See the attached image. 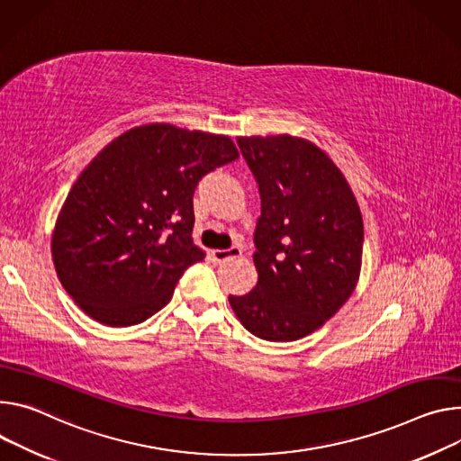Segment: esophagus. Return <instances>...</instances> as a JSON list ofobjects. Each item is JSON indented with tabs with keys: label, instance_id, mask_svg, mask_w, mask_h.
Instances as JSON below:
<instances>
[{
	"label": "esophagus",
	"instance_id": "esophagus-1",
	"mask_svg": "<svg viewBox=\"0 0 461 461\" xmlns=\"http://www.w3.org/2000/svg\"><path fill=\"white\" fill-rule=\"evenodd\" d=\"M212 256H213V259H215L217 263H226V261H230V259L240 258V256H242V248H240V246H231V248H228V249H213Z\"/></svg>",
	"mask_w": 461,
	"mask_h": 461
}]
</instances>
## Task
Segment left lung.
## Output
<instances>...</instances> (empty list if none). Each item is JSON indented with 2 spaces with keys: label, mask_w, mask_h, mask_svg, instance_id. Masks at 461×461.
Listing matches in <instances>:
<instances>
[{
  "label": "left lung",
  "mask_w": 461,
  "mask_h": 461,
  "mask_svg": "<svg viewBox=\"0 0 461 461\" xmlns=\"http://www.w3.org/2000/svg\"><path fill=\"white\" fill-rule=\"evenodd\" d=\"M259 196L258 285L230 296L256 337L288 342L321 327L353 294L364 246L358 203L325 152L290 136L239 138Z\"/></svg>",
  "instance_id": "obj_1"
}]
</instances>
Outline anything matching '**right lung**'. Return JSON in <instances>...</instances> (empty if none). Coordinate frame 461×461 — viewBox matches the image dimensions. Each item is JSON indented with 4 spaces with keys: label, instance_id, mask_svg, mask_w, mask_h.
<instances>
[{
    "label": "right lung",
    "instance_id": "add662e5",
    "mask_svg": "<svg viewBox=\"0 0 461 461\" xmlns=\"http://www.w3.org/2000/svg\"><path fill=\"white\" fill-rule=\"evenodd\" d=\"M239 158L226 136L145 124L104 147L73 184L53 235L62 286L110 327L145 321L203 259L191 235L193 194Z\"/></svg>",
    "mask_w": 461,
    "mask_h": 461
}]
</instances>
